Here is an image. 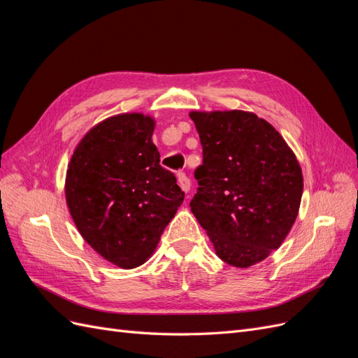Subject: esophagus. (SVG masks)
Here are the masks:
<instances>
[{"label":"esophagus","instance_id":"obj_1","mask_svg":"<svg viewBox=\"0 0 358 358\" xmlns=\"http://www.w3.org/2000/svg\"><path fill=\"white\" fill-rule=\"evenodd\" d=\"M178 183H179V187L182 188V191H185V192H188L189 191V188H191V180H189V178L185 175V173H178Z\"/></svg>","mask_w":358,"mask_h":358}]
</instances>
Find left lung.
Wrapping results in <instances>:
<instances>
[{
	"label": "left lung",
	"instance_id": "left-lung-1",
	"mask_svg": "<svg viewBox=\"0 0 358 358\" xmlns=\"http://www.w3.org/2000/svg\"><path fill=\"white\" fill-rule=\"evenodd\" d=\"M203 164L191 212L227 264L246 268L282 245L294 224L303 175L284 137L243 110L191 112Z\"/></svg>",
	"mask_w": 358,
	"mask_h": 358
}]
</instances>
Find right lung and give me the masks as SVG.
I'll list each match as a JSON object with an SVG mask.
<instances>
[{
    "label": "right lung",
    "instance_id": "right-lung-1",
    "mask_svg": "<svg viewBox=\"0 0 358 358\" xmlns=\"http://www.w3.org/2000/svg\"><path fill=\"white\" fill-rule=\"evenodd\" d=\"M154 117L121 113L91 128L76 146L66 200L83 239L107 262L134 268L154 254L185 194L159 166Z\"/></svg>",
    "mask_w": 358,
    "mask_h": 358
}]
</instances>
